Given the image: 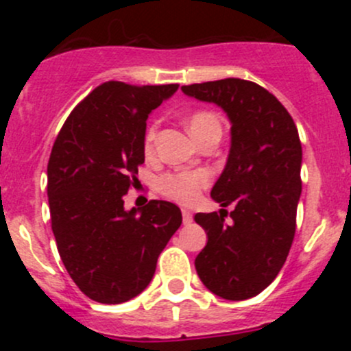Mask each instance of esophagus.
Segmentation results:
<instances>
[{
  "instance_id": "obj_1",
  "label": "esophagus",
  "mask_w": 351,
  "mask_h": 351,
  "mask_svg": "<svg viewBox=\"0 0 351 351\" xmlns=\"http://www.w3.org/2000/svg\"><path fill=\"white\" fill-rule=\"evenodd\" d=\"M182 214H183V224H190V222L193 221V214L190 210H186V208H183Z\"/></svg>"
}]
</instances>
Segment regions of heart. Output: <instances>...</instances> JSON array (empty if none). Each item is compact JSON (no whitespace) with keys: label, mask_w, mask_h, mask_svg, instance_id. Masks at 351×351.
Here are the masks:
<instances>
[{"label":"heart","mask_w":351,"mask_h":351,"mask_svg":"<svg viewBox=\"0 0 351 351\" xmlns=\"http://www.w3.org/2000/svg\"><path fill=\"white\" fill-rule=\"evenodd\" d=\"M186 125H189L190 132L198 143L210 130H221V120L215 113L207 112V110H197V112L190 113ZM156 134H158V123H151L147 127L146 134H144V151H146V154L153 153ZM208 183H210V173L205 171V169L168 173V175L159 180V190L171 200L190 205L197 200L202 190L207 189Z\"/></svg>","instance_id":"1"}]
</instances>
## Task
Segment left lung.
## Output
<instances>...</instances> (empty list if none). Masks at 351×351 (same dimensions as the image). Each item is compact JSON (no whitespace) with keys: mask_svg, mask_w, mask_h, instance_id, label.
<instances>
[{"mask_svg":"<svg viewBox=\"0 0 351 351\" xmlns=\"http://www.w3.org/2000/svg\"><path fill=\"white\" fill-rule=\"evenodd\" d=\"M182 91L219 105L231 120V149L210 195L228 207L197 214L208 241L195 258L204 285L228 300L267 289L284 267L295 234L302 180V146L287 108L253 81L226 77L189 84Z\"/></svg>","mask_w":351,"mask_h":351,"instance_id":"obj_1","label":"left lung"}]
</instances>
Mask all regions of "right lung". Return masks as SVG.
I'll return each mask as SVG.
<instances>
[{
    "label": "right lung",
    "mask_w": 351,
    "mask_h": 351,
    "mask_svg": "<svg viewBox=\"0 0 351 351\" xmlns=\"http://www.w3.org/2000/svg\"><path fill=\"white\" fill-rule=\"evenodd\" d=\"M176 90L107 81L76 105L56 137L47 165L52 232L67 274L91 300L139 295L182 226L171 202L123 208V195L139 182L147 117Z\"/></svg>",
    "instance_id": "1"
}]
</instances>
